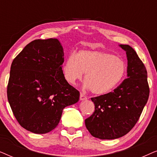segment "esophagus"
I'll return each instance as SVG.
<instances>
[{
  "instance_id": "1",
  "label": "esophagus",
  "mask_w": 157,
  "mask_h": 157,
  "mask_svg": "<svg viewBox=\"0 0 157 157\" xmlns=\"http://www.w3.org/2000/svg\"><path fill=\"white\" fill-rule=\"evenodd\" d=\"M87 99V97L84 94H83L82 93L80 94V100L81 101H83V100H86Z\"/></svg>"
}]
</instances>
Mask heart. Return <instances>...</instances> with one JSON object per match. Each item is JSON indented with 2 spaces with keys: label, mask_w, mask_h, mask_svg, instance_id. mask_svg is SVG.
Here are the masks:
<instances>
[{
  "label": "heart",
  "mask_w": 157,
  "mask_h": 157,
  "mask_svg": "<svg viewBox=\"0 0 157 157\" xmlns=\"http://www.w3.org/2000/svg\"><path fill=\"white\" fill-rule=\"evenodd\" d=\"M68 83L74 84L86 73L85 86L96 95H104L121 82L126 72L123 60L111 53L99 51L81 50L71 54L63 66Z\"/></svg>",
  "instance_id": "1"
}]
</instances>
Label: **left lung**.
<instances>
[{
    "label": "left lung",
    "instance_id": "1",
    "mask_svg": "<svg viewBox=\"0 0 157 157\" xmlns=\"http://www.w3.org/2000/svg\"><path fill=\"white\" fill-rule=\"evenodd\" d=\"M128 60L127 76L113 92L91 99L95 110L85 120L92 136L100 139H115L132 129L140 117L149 96L147 71L134 49L120 45Z\"/></svg>",
    "mask_w": 157,
    "mask_h": 157
}]
</instances>
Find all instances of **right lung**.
Masks as SVG:
<instances>
[{
    "label": "right lung",
    "instance_id": "add662e5",
    "mask_svg": "<svg viewBox=\"0 0 157 157\" xmlns=\"http://www.w3.org/2000/svg\"><path fill=\"white\" fill-rule=\"evenodd\" d=\"M63 50L56 38L29 43L12 62L7 86L19 124L35 134L56 127L63 109L78 102L79 91L64 77Z\"/></svg>",
    "mask_w": 157,
    "mask_h": 157
}]
</instances>
